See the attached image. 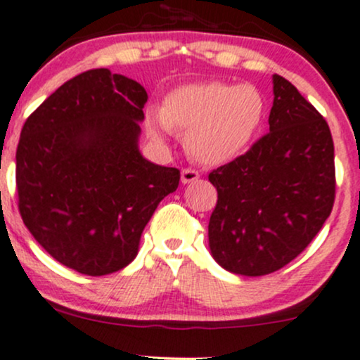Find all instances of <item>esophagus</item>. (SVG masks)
<instances>
[{
    "label": "esophagus",
    "mask_w": 360,
    "mask_h": 360,
    "mask_svg": "<svg viewBox=\"0 0 360 360\" xmlns=\"http://www.w3.org/2000/svg\"><path fill=\"white\" fill-rule=\"evenodd\" d=\"M199 172L192 168H185L181 169V184H193L195 180H199Z\"/></svg>",
    "instance_id": "obj_1"
}]
</instances>
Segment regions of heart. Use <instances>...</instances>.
I'll return each mask as SVG.
<instances>
[{"instance_id":"obj_1","label":"heart","mask_w":360,"mask_h":360,"mask_svg":"<svg viewBox=\"0 0 360 360\" xmlns=\"http://www.w3.org/2000/svg\"><path fill=\"white\" fill-rule=\"evenodd\" d=\"M265 115V100L252 84L195 83L169 91L163 110L148 114V131L163 139L169 131H185L192 158L221 165L248 146Z\"/></svg>"}]
</instances>
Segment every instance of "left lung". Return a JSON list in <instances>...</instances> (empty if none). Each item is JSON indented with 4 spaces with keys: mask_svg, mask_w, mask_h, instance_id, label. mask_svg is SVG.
Returning a JSON list of instances; mask_svg holds the SVG:
<instances>
[{
    "mask_svg": "<svg viewBox=\"0 0 360 360\" xmlns=\"http://www.w3.org/2000/svg\"><path fill=\"white\" fill-rule=\"evenodd\" d=\"M269 134L209 173L217 204L209 248L228 272H276L311 243L335 202L328 124L292 83L274 75Z\"/></svg>",
    "mask_w": 360,
    "mask_h": 360,
    "instance_id": "1",
    "label": "left lung"
}]
</instances>
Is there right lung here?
<instances>
[{"instance_id": "obj_1", "label": "right lung", "mask_w": 360, "mask_h": 360, "mask_svg": "<svg viewBox=\"0 0 360 360\" xmlns=\"http://www.w3.org/2000/svg\"><path fill=\"white\" fill-rule=\"evenodd\" d=\"M148 93L134 79L90 70L27 119L17 148L18 209L52 258L84 276L131 264L153 212L180 181L139 151Z\"/></svg>"}]
</instances>
